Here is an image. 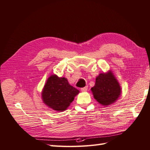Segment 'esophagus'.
Listing matches in <instances>:
<instances>
[{"label": "esophagus", "instance_id": "34e87169", "mask_svg": "<svg viewBox=\"0 0 150 150\" xmlns=\"http://www.w3.org/2000/svg\"><path fill=\"white\" fill-rule=\"evenodd\" d=\"M88 87L86 86V87H84V88H81V91L82 92H86V91H87V90H88Z\"/></svg>", "mask_w": 150, "mask_h": 150}]
</instances>
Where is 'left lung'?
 <instances>
[{
    "label": "left lung",
    "mask_w": 150,
    "mask_h": 150,
    "mask_svg": "<svg viewBox=\"0 0 150 150\" xmlns=\"http://www.w3.org/2000/svg\"><path fill=\"white\" fill-rule=\"evenodd\" d=\"M95 98L100 105H112L120 98L121 88L112 71L101 73L96 76L95 84L91 89Z\"/></svg>",
    "instance_id": "obj_1"
}]
</instances>
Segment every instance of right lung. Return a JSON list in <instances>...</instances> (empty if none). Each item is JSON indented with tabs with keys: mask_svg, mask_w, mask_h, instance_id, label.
Here are the masks:
<instances>
[{
	"mask_svg": "<svg viewBox=\"0 0 150 150\" xmlns=\"http://www.w3.org/2000/svg\"><path fill=\"white\" fill-rule=\"evenodd\" d=\"M79 92L69 84L67 78L59 77L55 74H52L43 87L41 98L43 102L50 109L62 112L68 109Z\"/></svg>",
	"mask_w": 150,
	"mask_h": 150,
	"instance_id": "add662e5",
	"label": "right lung"
}]
</instances>
